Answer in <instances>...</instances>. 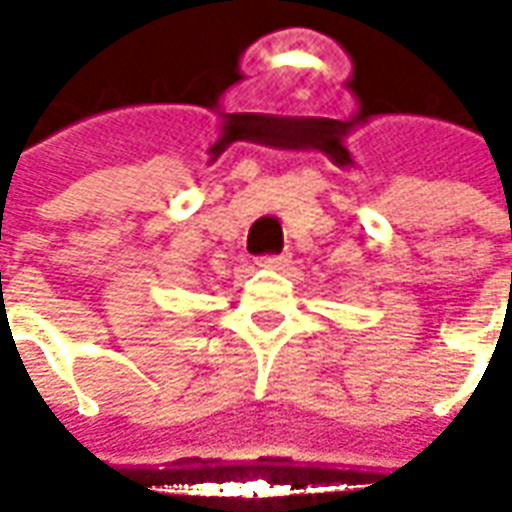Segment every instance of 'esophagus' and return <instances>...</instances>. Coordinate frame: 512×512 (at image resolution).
<instances>
[{
	"label": "esophagus",
	"mask_w": 512,
	"mask_h": 512,
	"mask_svg": "<svg viewBox=\"0 0 512 512\" xmlns=\"http://www.w3.org/2000/svg\"><path fill=\"white\" fill-rule=\"evenodd\" d=\"M257 266H263V268H285V266H290V255H288V252H282V255L257 257Z\"/></svg>",
	"instance_id": "34e87169"
}]
</instances>
